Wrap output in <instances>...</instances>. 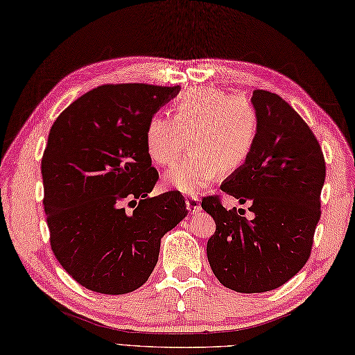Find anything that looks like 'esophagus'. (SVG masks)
I'll return each instance as SVG.
<instances>
[{
    "mask_svg": "<svg viewBox=\"0 0 355 355\" xmlns=\"http://www.w3.org/2000/svg\"><path fill=\"white\" fill-rule=\"evenodd\" d=\"M187 207L188 211L191 214H197L202 211V205H200V200L196 196H188L187 197Z\"/></svg>",
    "mask_w": 355,
    "mask_h": 355,
    "instance_id": "1",
    "label": "esophagus"
}]
</instances>
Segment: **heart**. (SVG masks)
<instances>
[{
  "instance_id": "1",
  "label": "heart",
  "mask_w": 355,
  "mask_h": 355,
  "mask_svg": "<svg viewBox=\"0 0 355 355\" xmlns=\"http://www.w3.org/2000/svg\"><path fill=\"white\" fill-rule=\"evenodd\" d=\"M175 119L155 114L146 126L144 141L150 158L173 166L191 137L193 153L166 175L167 185L197 194L220 175H232L252 155L259 117L250 103L218 89H193L173 105Z\"/></svg>"
}]
</instances>
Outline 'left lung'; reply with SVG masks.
Masks as SVG:
<instances>
[{
  "instance_id": "1",
  "label": "left lung",
  "mask_w": 355,
  "mask_h": 355,
  "mask_svg": "<svg viewBox=\"0 0 355 355\" xmlns=\"http://www.w3.org/2000/svg\"><path fill=\"white\" fill-rule=\"evenodd\" d=\"M259 117L254 149L221 191L248 203L252 218L207 196L203 209L215 233L206 253L215 277L243 293L266 292L289 282L309 261L321 218L325 159L312 129L279 94L254 90Z\"/></svg>"
}]
</instances>
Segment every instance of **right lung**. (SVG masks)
I'll return each mask as SVG.
<instances>
[{
    "label": "right lung",
    "instance_id": "obj_1",
    "mask_svg": "<svg viewBox=\"0 0 355 355\" xmlns=\"http://www.w3.org/2000/svg\"><path fill=\"white\" fill-rule=\"evenodd\" d=\"M180 87L107 84L71 103L42 157L51 248L89 291L122 295L148 282L161 238L188 214L179 191L149 197L158 182L146 149L149 119Z\"/></svg>",
    "mask_w": 355,
    "mask_h": 355
}]
</instances>
